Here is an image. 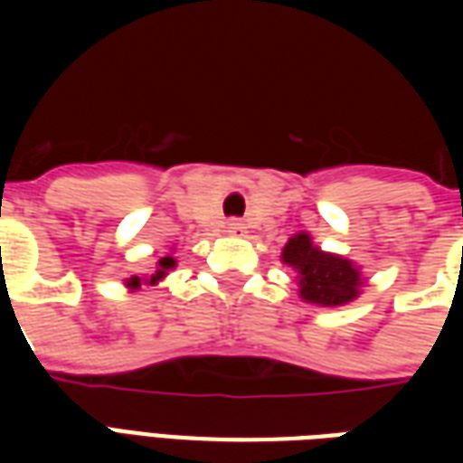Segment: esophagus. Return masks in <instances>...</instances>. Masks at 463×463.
Listing matches in <instances>:
<instances>
[{
	"mask_svg": "<svg viewBox=\"0 0 463 463\" xmlns=\"http://www.w3.org/2000/svg\"><path fill=\"white\" fill-rule=\"evenodd\" d=\"M225 232H228V235H245V222L228 221V225H225Z\"/></svg>",
	"mask_w": 463,
	"mask_h": 463,
	"instance_id": "esophagus-1",
	"label": "esophagus"
}]
</instances>
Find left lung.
Masks as SVG:
<instances>
[{"mask_svg":"<svg viewBox=\"0 0 463 463\" xmlns=\"http://www.w3.org/2000/svg\"><path fill=\"white\" fill-rule=\"evenodd\" d=\"M282 262L298 272V292L317 307H340L357 300L364 288L359 265L342 255L322 250L310 232H295L282 248Z\"/></svg>","mask_w":463,"mask_h":463,"instance_id":"8db88e82","label":"left lung"}]
</instances>
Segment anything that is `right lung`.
Instances as JSON below:
<instances>
[{
  "label": "right lung",
  "instance_id": "1",
  "mask_svg": "<svg viewBox=\"0 0 463 463\" xmlns=\"http://www.w3.org/2000/svg\"><path fill=\"white\" fill-rule=\"evenodd\" d=\"M175 262L178 260L173 258L171 252H168V255H163V258L156 260V272H153V275H148V278H138V275H133V278L126 280V288H128V290H138L141 285H158V282H161L163 278L175 268Z\"/></svg>",
  "mask_w": 463,
  "mask_h": 463
}]
</instances>
